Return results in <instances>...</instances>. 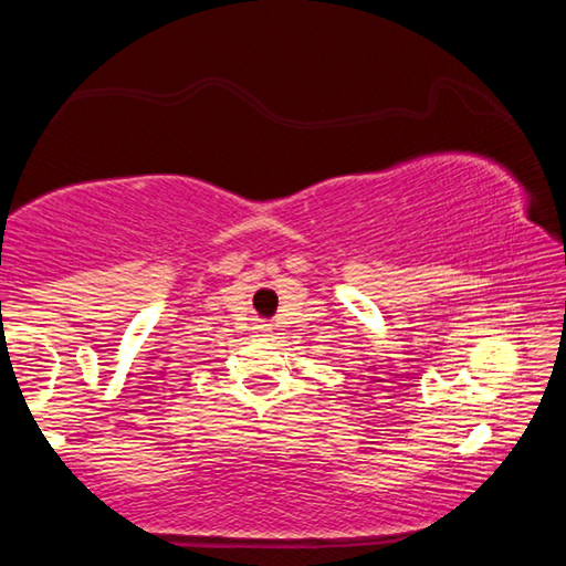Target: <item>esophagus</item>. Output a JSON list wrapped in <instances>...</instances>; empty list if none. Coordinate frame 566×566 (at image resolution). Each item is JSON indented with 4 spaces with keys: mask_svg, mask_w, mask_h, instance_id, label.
<instances>
[{
    "mask_svg": "<svg viewBox=\"0 0 566 566\" xmlns=\"http://www.w3.org/2000/svg\"><path fill=\"white\" fill-rule=\"evenodd\" d=\"M260 332H262V334H266V332H270V324H262V327H260Z\"/></svg>",
    "mask_w": 566,
    "mask_h": 566,
    "instance_id": "esophagus-1",
    "label": "esophagus"
}]
</instances>
